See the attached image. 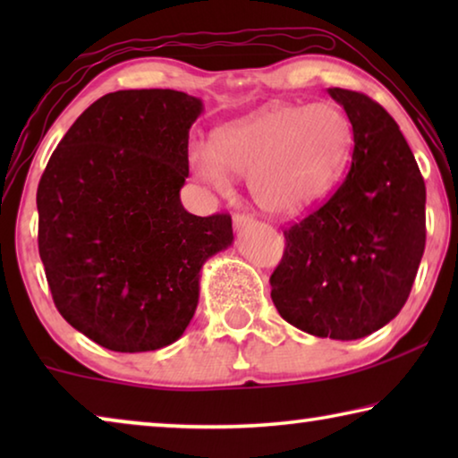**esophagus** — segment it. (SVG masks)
<instances>
[{"label": "esophagus", "mask_w": 458, "mask_h": 458, "mask_svg": "<svg viewBox=\"0 0 458 458\" xmlns=\"http://www.w3.org/2000/svg\"><path fill=\"white\" fill-rule=\"evenodd\" d=\"M252 222V216H248V214H236L234 216V226L240 230V228H244V226H248V224Z\"/></svg>", "instance_id": "34e87169"}]
</instances>
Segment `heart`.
<instances>
[{
  "label": "heart",
  "instance_id": "1",
  "mask_svg": "<svg viewBox=\"0 0 458 458\" xmlns=\"http://www.w3.org/2000/svg\"><path fill=\"white\" fill-rule=\"evenodd\" d=\"M352 143V123L335 105H284L216 131L212 149H191V167L220 191L228 190L226 172L248 177L254 204L286 218L329 196Z\"/></svg>",
  "mask_w": 458,
  "mask_h": 458
}]
</instances>
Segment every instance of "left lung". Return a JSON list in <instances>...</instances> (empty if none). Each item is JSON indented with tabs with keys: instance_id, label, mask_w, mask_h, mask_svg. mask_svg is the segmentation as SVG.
<instances>
[{
	"instance_id": "1",
	"label": "left lung",
	"mask_w": 458,
	"mask_h": 458,
	"mask_svg": "<svg viewBox=\"0 0 458 458\" xmlns=\"http://www.w3.org/2000/svg\"><path fill=\"white\" fill-rule=\"evenodd\" d=\"M353 131L352 167L284 234L270 275L276 311L315 337L352 341L404 307L426 244V188L398 123L363 92L329 89Z\"/></svg>"
}]
</instances>
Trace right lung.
Returning <instances> with one entry per match:
<instances>
[{
  "mask_svg": "<svg viewBox=\"0 0 458 458\" xmlns=\"http://www.w3.org/2000/svg\"><path fill=\"white\" fill-rule=\"evenodd\" d=\"M201 108L180 90L108 92L62 137L38 183V250L54 305L111 352L180 339L201 265L234 240L230 214L201 218L180 199Z\"/></svg>",
  "mask_w": 458,
  "mask_h": 458,
  "instance_id": "add662e5",
  "label": "right lung"
}]
</instances>
